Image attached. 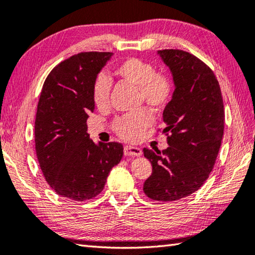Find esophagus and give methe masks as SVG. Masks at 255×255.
<instances>
[{"label": "esophagus", "instance_id": "1", "mask_svg": "<svg viewBox=\"0 0 255 255\" xmlns=\"http://www.w3.org/2000/svg\"><path fill=\"white\" fill-rule=\"evenodd\" d=\"M124 154L125 156H141L143 152L140 148L133 147V146H125Z\"/></svg>", "mask_w": 255, "mask_h": 255}]
</instances>
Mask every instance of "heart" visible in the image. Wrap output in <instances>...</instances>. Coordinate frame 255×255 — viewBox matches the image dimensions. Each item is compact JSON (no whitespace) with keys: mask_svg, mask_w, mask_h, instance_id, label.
I'll list each match as a JSON object with an SVG mask.
<instances>
[{"mask_svg":"<svg viewBox=\"0 0 255 255\" xmlns=\"http://www.w3.org/2000/svg\"><path fill=\"white\" fill-rule=\"evenodd\" d=\"M114 75L119 80L136 86L138 101L145 103L155 112H163L174 93L171 76L163 71H155L153 64L138 57H128L114 67ZM110 84L106 77L98 76L92 86V101L98 109L109 105ZM153 115L147 109L120 116L111 124V128L124 140L136 141L153 124Z\"/></svg>","mask_w":255,"mask_h":255,"instance_id":"heart-1","label":"heart"}]
</instances>
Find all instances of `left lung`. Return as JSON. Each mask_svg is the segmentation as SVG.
I'll use <instances>...</instances> for the list:
<instances>
[{
    "mask_svg": "<svg viewBox=\"0 0 255 255\" xmlns=\"http://www.w3.org/2000/svg\"><path fill=\"white\" fill-rule=\"evenodd\" d=\"M158 54L171 68L175 91L163 112L169 147L143 149L153 166L144 192L167 202L190 196L209 178L222 145L225 111L217 77L206 63L181 49Z\"/></svg>",
    "mask_w": 255,
    "mask_h": 255,
    "instance_id": "obj_1",
    "label": "left lung"
}]
</instances>
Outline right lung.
Here are the masks:
<instances>
[{
  "label": "right lung",
  "instance_id": "1",
  "mask_svg": "<svg viewBox=\"0 0 255 255\" xmlns=\"http://www.w3.org/2000/svg\"><path fill=\"white\" fill-rule=\"evenodd\" d=\"M109 51H84L56 65L46 77L34 122V145L45 179L60 197L93 199L120 162V143L96 145L86 132L94 110L92 86L111 57Z\"/></svg>",
  "mask_w": 255,
  "mask_h": 255
}]
</instances>
